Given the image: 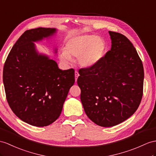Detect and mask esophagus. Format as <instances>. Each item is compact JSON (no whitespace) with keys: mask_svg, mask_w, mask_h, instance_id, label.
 Returning a JSON list of instances; mask_svg holds the SVG:
<instances>
[{"mask_svg":"<svg viewBox=\"0 0 156 156\" xmlns=\"http://www.w3.org/2000/svg\"><path fill=\"white\" fill-rule=\"evenodd\" d=\"M79 73H78V71H75V81H77V78H78V77H79Z\"/></svg>","mask_w":156,"mask_h":156,"instance_id":"34e87169","label":"esophagus"}]
</instances>
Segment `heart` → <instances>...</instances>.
I'll return each instance as SVG.
<instances>
[{
	"instance_id": "heart-1",
	"label": "heart",
	"mask_w": 156,
	"mask_h": 156,
	"mask_svg": "<svg viewBox=\"0 0 156 156\" xmlns=\"http://www.w3.org/2000/svg\"><path fill=\"white\" fill-rule=\"evenodd\" d=\"M107 49V43L102 37L94 34H85L68 41L65 52L61 54L60 58L63 62H69L71 57H75L78 58V63L81 67H90L100 62Z\"/></svg>"
}]
</instances>
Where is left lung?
<instances>
[{
	"mask_svg": "<svg viewBox=\"0 0 156 156\" xmlns=\"http://www.w3.org/2000/svg\"><path fill=\"white\" fill-rule=\"evenodd\" d=\"M111 50L96 65L79 71L77 84L87 116L102 127L116 126L138 109L144 72L137 51L123 34L109 31Z\"/></svg>",
	"mask_w": 156,
	"mask_h": 156,
	"instance_id": "8db88e82",
	"label": "left lung"
}]
</instances>
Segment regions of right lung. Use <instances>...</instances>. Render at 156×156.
<instances>
[{
  "label": "right lung",
  "instance_id": "add662e5",
  "mask_svg": "<svg viewBox=\"0 0 156 156\" xmlns=\"http://www.w3.org/2000/svg\"><path fill=\"white\" fill-rule=\"evenodd\" d=\"M56 32L38 28L25 31L11 49L3 68L7 102L19 119L32 126H48L58 119L75 71L61 70L55 61L37 54L33 41Z\"/></svg>",
  "mask_w": 156,
  "mask_h": 156
}]
</instances>
